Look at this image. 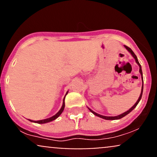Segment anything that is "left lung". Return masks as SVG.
<instances>
[{
  "label": "left lung",
  "mask_w": 157,
  "mask_h": 157,
  "mask_svg": "<svg viewBox=\"0 0 157 157\" xmlns=\"http://www.w3.org/2000/svg\"><path fill=\"white\" fill-rule=\"evenodd\" d=\"M125 46V48H126V49L128 50V51L129 52H130V53L131 54V55H132L133 57H134V58L135 59V60H136V63L138 64L139 67H140V74H141L142 79V67H141V65H140V63H139V61H138V59H137V57H136V55H135V54L134 53V52H133L132 50H131L130 48H129V47H128V46ZM142 91H143V79H142V91H141V94H140V97H139V99H138V100H137V101H136V103H135L134 105H133L132 107H131V109L128 110V111H125V112H124L123 113H121V114L118 115V116H116V117H106V116H102V115H100V114H99V113H96V112H94V111H93L92 110H91V109H90L89 108V111H91V113H93L94 114V115H96V116L99 117H100V118L105 119V120H119V119H121V118H122V117H125V116H126V115H127V114H128V113H130L131 111H132L133 110H134V109H135V107H136V106L137 105V104L139 103V102H140V100H141V98H142Z\"/></svg>",
  "instance_id": "8db88e82"
}]
</instances>
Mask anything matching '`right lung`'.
<instances>
[{"label": "right lung", "mask_w": 157, "mask_h": 157, "mask_svg": "<svg viewBox=\"0 0 157 157\" xmlns=\"http://www.w3.org/2000/svg\"><path fill=\"white\" fill-rule=\"evenodd\" d=\"M67 94H68V91H67V92H66V95ZM65 97H66V96H65ZM65 97H64V99H63V105H62V107H61V109H60V111H59L58 112L56 113L55 115H54L53 117H49V118H48V119H45V120H37V121H34V120H29V121L35 122V123L44 124V123H46V122H52V121H53V120H56V119L58 117L60 116L61 113H62V112H63V110H64V108H65Z\"/></svg>", "instance_id": "obj_1"}]
</instances>
